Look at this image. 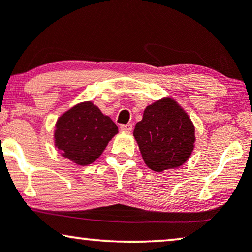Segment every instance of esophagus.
Segmentation results:
<instances>
[{"mask_svg":"<svg viewBox=\"0 0 252 252\" xmlns=\"http://www.w3.org/2000/svg\"><path fill=\"white\" fill-rule=\"evenodd\" d=\"M120 129L124 130V132H130L133 129V125L132 124H126V125H122L120 126Z\"/></svg>","mask_w":252,"mask_h":252,"instance_id":"obj_1","label":"esophagus"}]
</instances>
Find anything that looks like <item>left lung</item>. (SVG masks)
I'll return each mask as SVG.
<instances>
[{
  "label": "left lung",
  "instance_id": "1",
  "mask_svg": "<svg viewBox=\"0 0 252 252\" xmlns=\"http://www.w3.org/2000/svg\"><path fill=\"white\" fill-rule=\"evenodd\" d=\"M133 134L144 163L156 172L184 164L190 156L195 142L191 120L170 98L147 106Z\"/></svg>",
  "mask_w": 252,
  "mask_h": 252
}]
</instances>
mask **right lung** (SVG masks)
<instances>
[{"mask_svg":"<svg viewBox=\"0 0 252 252\" xmlns=\"http://www.w3.org/2000/svg\"><path fill=\"white\" fill-rule=\"evenodd\" d=\"M118 127L92 102L75 105L57 120L55 141L63 156L88 165L101 156Z\"/></svg>","mask_w":252,"mask_h":252,"instance_id":"1","label":"right lung"}]
</instances>
